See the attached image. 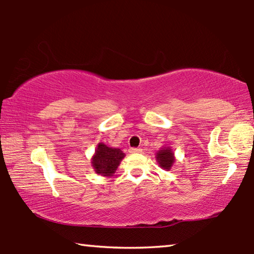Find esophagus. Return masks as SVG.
<instances>
[{
  "label": "esophagus",
  "mask_w": 254,
  "mask_h": 254,
  "mask_svg": "<svg viewBox=\"0 0 254 254\" xmlns=\"http://www.w3.org/2000/svg\"><path fill=\"white\" fill-rule=\"evenodd\" d=\"M141 149L140 148H131L130 149V152L131 153H136V152H140Z\"/></svg>",
  "instance_id": "1"
}]
</instances>
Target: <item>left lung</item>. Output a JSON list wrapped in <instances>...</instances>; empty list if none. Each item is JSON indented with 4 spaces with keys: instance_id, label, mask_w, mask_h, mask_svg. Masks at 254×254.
Returning <instances> with one entry per match:
<instances>
[{
    "instance_id": "1",
    "label": "left lung",
    "mask_w": 254,
    "mask_h": 254,
    "mask_svg": "<svg viewBox=\"0 0 254 254\" xmlns=\"http://www.w3.org/2000/svg\"><path fill=\"white\" fill-rule=\"evenodd\" d=\"M157 160L163 169H170L174 163V153L170 148H165L157 153Z\"/></svg>"
}]
</instances>
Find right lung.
<instances>
[{
  "mask_svg": "<svg viewBox=\"0 0 254 254\" xmlns=\"http://www.w3.org/2000/svg\"><path fill=\"white\" fill-rule=\"evenodd\" d=\"M123 158L124 153L120 149H113L100 143L97 145L92 163L97 174L102 176H112Z\"/></svg>",
  "mask_w": 254,
  "mask_h": 254,
  "instance_id": "right-lung-1",
  "label": "right lung"
}]
</instances>
